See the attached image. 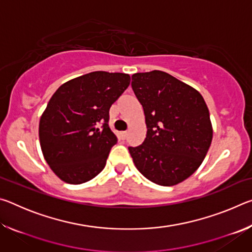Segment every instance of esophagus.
I'll list each match as a JSON object with an SVG mask.
<instances>
[{"label":"esophagus","mask_w":252,"mask_h":252,"mask_svg":"<svg viewBox=\"0 0 252 252\" xmlns=\"http://www.w3.org/2000/svg\"><path fill=\"white\" fill-rule=\"evenodd\" d=\"M120 135H121L122 140H126V136H127V132H126V131H123V132H121Z\"/></svg>","instance_id":"esophagus-1"}]
</instances>
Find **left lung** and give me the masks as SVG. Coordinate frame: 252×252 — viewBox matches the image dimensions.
Returning a JSON list of instances; mask_svg holds the SVG:
<instances>
[{
	"mask_svg": "<svg viewBox=\"0 0 252 252\" xmlns=\"http://www.w3.org/2000/svg\"><path fill=\"white\" fill-rule=\"evenodd\" d=\"M132 90L146 117L147 135L129 152L136 169L159 186L178 185L194 173L212 141V125L202 95L162 71L132 75Z\"/></svg>",
	"mask_w": 252,
	"mask_h": 252,
	"instance_id": "8db88e82",
	"label": "left lung"
}]
</instances>
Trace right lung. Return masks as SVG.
<instances>
[{"instance_id":"1","label":"right lung","mask_w":252,"mask_h":252,"mask_svg":"<svg viewBox=\"0 0 252 252\" xmlns=\"http://www.w3.org/2000/svg\"><path fill=\"white\" fill-rule=\"evenodd\" d=\"M129 84V74L95 71L63 83L51 97L39 138L45 161L62 181L80 185L104 169L118 141L109 110Z\"/></svg>"}]
</instances>
